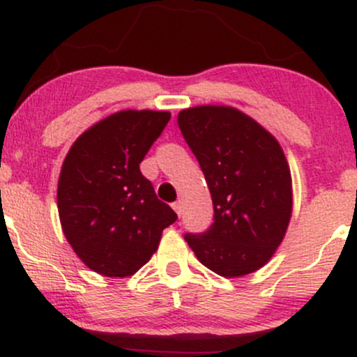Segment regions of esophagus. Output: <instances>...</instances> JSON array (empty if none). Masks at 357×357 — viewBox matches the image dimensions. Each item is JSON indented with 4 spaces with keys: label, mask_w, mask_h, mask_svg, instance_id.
<instances>
[{
    "label": "esophagus",
    "mask_w": 357,
    "mask_h": 357,
    "mask_svg": "<svg viewBox=\"0 0 357 357\" xmlns=\"http://www.w3.org/2000/svg\"><path fill=\"white\" fill-rule=\"evenodd\" d=\"M173 208H174V211L178 213V216H181V215H183V203H181V202H176V203H173Z\"/></svg>",
    "instance_id": "1"
}]
</instances>
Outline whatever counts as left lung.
<instances>
[{
	"label": "left lung",
	"instance_id": "obj_1",
	"mask_svg": "<svg viewBox=\"0 0 357 357\" xmlns=\"http://www.w3.org/2000/svg\"><path fill=\"white\" fill-rule=\"evenodd\" d=\"M213 199L211 227L186 233L196 258L221 277L261 268L284 240L292 215V178L284 151L264 127L227 105L178 114Z\"/></svg>",
	"mask_w": 357,
	"mask_h": 357
}]
</instances>
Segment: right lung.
<instances>
[{"instance_id":"obj_1","label":"right lung","mask_w":357,"mask_h":357,"mask_svg":"<svg viewBox=\"0 0 357 357\" xmlns=\"http://www.w3.org/2000/svg\"><path fill=\"white\" fill-rule=\"evenodd\" d=\"M169 119L162 110H121L85 130L65 158L56 191L61 230L100 275H134L178 220L139 169Z\"/></svg>"}]
</instances>
